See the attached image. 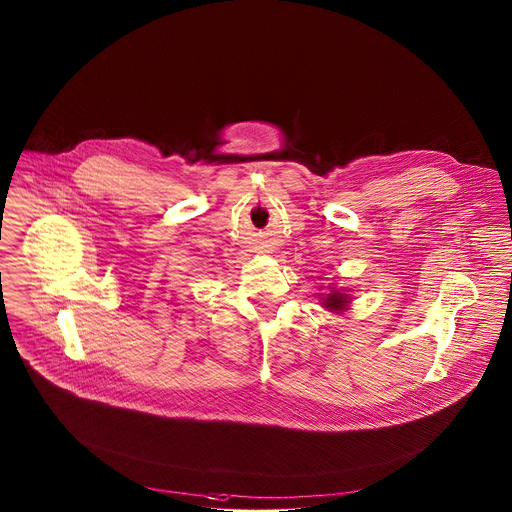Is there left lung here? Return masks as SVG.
Instances as JSON below:
<instances>
[{"label":"left lung","mask_w":512,"mask_h":512,"mask_svg":"<svg viewBox=\"0 0 512 512\" xmlns=\"http://www.w3.org/2000/svg\"><path fill=\"white\" fill-rule=\"evenodd\" d=\"M323 295V293H321ZM323 299V307H327L329 311H335V313H339V311H345L347 309V305L351 303V297L347 295L345 292H339V290H331V293H327V295H323L321 297Z\"/></svg>","instance_id":"1"}]
</instances>
